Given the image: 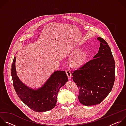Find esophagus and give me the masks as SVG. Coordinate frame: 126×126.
I'll use <instances>...</instances> for the list:
<instances>
[{"label":"esophagus","instance_id":"obj_1","mask_svg":"<svg viewBox=\"0 0 126 126\" xmlns=\"http://www.w3.org/2000/svg\"><path fill=\"white\" fill-rule=\"evenodd\" d=\"M65 72H66V73L67 74V77L68 78H71V77L72 76V73H71V72L70 70L69 69H67V70H66Z\"/></svg>","mask_w":126,"mask_h":126}]
</instances>
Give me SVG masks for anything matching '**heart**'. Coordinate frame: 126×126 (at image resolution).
<instances>
[{"label":"heart","mask_w":126,"mask_h":126,"mask_svg":"<svg viewBox=\"0 0 126 126\" xmlns=\"http://www.w3.org/2000/svg\"><path fill=\"white\" fill-rule=\"evenodd\" d=\"M80 49H76L74 51L75 53H78L80 51ZM87 58V53L84 51H82L79 53L78 54L74 57L72 60V64L75 66H80L82 65Z\"/></svg>","instance_id":"heart-1"}]
</instances>
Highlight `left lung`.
I'll use <instances>...</instances> for the list:
<instances>
[{"mask_svg": "<svg viewBox=\"0 0 126 126\" xmlns=\"http://www.w3.org/2000/svg\"><path fill=\"white\" fill-rule=\"evenodd\" d=\"M100 46L93 59L72 73L73 80L79 90L78 99L85 106L99 104L109 95L115 77V63L111 50L101 37Z\"/></svg>", "mask_w": 126, "mask_h": 126, "instance_id": "left-lung-1", "label": "left lung"}]
</instances>
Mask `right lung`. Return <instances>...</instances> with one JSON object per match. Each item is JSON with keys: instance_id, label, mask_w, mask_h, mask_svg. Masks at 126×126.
<instances>
[{"instance_id": "right-lung-1", "label": "right lung", "mask_w": 126, "mask_h": 126, "mask_svg": "<svg viewBox=\"0 0 126 126\" xmlns=\"http://www.w3.org/2000/svg\"><path fill=\"white\" fill-rule=\"evenodd\" d=\"M16 57L11 65L13 84L17 95L31 109L43 112L52 109L56 106L59 89L68 81L64 71H55L41 87L33 89L23 83L17 76L15 68Z\"/></svg>"}]
</instances>
